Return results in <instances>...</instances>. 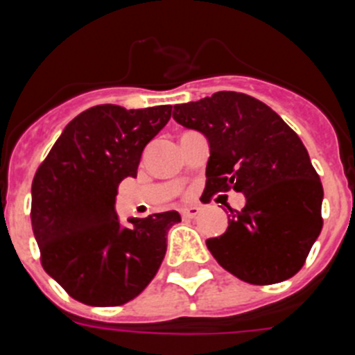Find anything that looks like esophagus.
<instances>
[{"label": "esophagus", "instance_id": "obj_1", "mask_svg": "<svg viewBox=\"0 0 355 355\" xmlns=\"http://www.w3.org/2000/svg\"><path fill=\"white\" fill-rule=\"evenodd\" d=\"M199 206H184V208H181V216L183 218H196L199 215Z\"/></svg>", "mask_w": 355, "mask_h": 355}]
</instances>
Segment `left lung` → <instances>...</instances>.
I'll return each mask as SVG.
<instances>
[{"label": "left lung", "instance_id": "obj_1", "mask_svg": "<svg viewBox=\"0 0 355 355\" xmlns=\"http://www.w3.org/2000/svg\"><path fill=\"white\" fill-rule=\"evenodd\" d=\"M172 117L208 140L205 193L245 196L225 233L206 240L213 258L250 284L293 277L322 231L324 188L302 140L270 106L240 92L174 105Z\"/></svg>", "mask_w": 355, "mask_h": 355}]
</instances>
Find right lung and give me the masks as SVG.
<instances>
[{
  "label": "right lung",
  "mask_w": 355,
  "mask_h": 355,
  "mask_svg": "<svg viewBox=\"0 0 355 355\" xmlns=\"http://www.w3.org/2000/svg\"><path fill=\"white\" fill-rule=\"evenodd\" d=\"M171 119V106L99 105L72 119L31 184V227L44 270L87 306H121L146 290L167 252L178 211L131 216L115 200L137 178L144 147Z\"/></svg>",
  "instance_id": "1"
}]
</instances>
